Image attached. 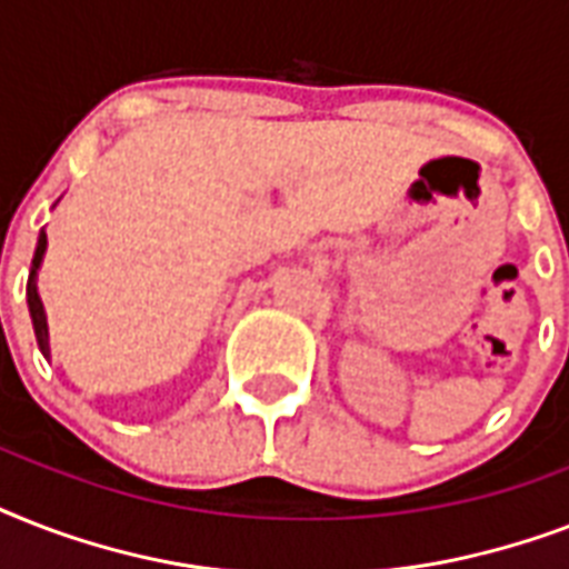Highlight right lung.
I'll return each instance as SVG.
<instances>
[{"instance_id": "1", "label": "right lung", "mask_w": 569, "mask_h": 569, "mask_svg": "<svg viewBox=\"0 0 569 569\" xmlns=\"http://www.w3.org/2000/svg\"><path fill=\"white\" fill-rule=\"evenodd\" d=\"M43 253H47V232L40 230L38 248H34V259H31L29 283H26V301H29V316H31V325H34V337H38L40 355L49 360V357H52V351H49L47 310H43V301H40V295H38V271H40V262H43Z\"/></svg>"}]
</instances>
